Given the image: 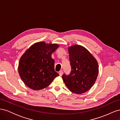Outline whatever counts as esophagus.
I'll return each instance as SVG.
<instances>
[{
  "label": "esophagus",
  "instance_id": "34e87169",
  "mask_svg": "<svg viewBox=\"0 0 120 120\" xmlns=\"http://www.w3.org/2000/svg\"><path fill=\"white\" fill-rule=\"evenodd\" d=\"M59 75H60V76H61V75H63V71H62V70H60V71H59Z\"/></svg>",
  "mask_w": 120,
  "mask_h": 120
}]
</instances>
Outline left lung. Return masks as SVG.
<instances>
[{"instance_id": "8db88e82", "label": "left lung", "mask_w": 120, "mask_h": 120, "mask_svg": "<svg viewBox=\"0 0 120 120\" xmlns=\"http://www.w3.org/2000/svg\"><path fill=\"white\" fill-rule=\"evenodd\" d=\"M71 71L64 74L62 79L71 92L81 94L88 91L95 83L99 66L97 60L84 47L72 45L68 49Z\"/></svg>"}]
</instances>
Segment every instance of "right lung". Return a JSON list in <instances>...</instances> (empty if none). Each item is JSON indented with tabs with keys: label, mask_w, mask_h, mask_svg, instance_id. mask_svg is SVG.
Masks as SVG:
<instances>
[{
	"label": "right lung",
	"mask_w": 120,
	"mask_h": 120,
	"mask_svg": "<svg viewBox=\"0 0 120 120\" xmlns=\"http://www.w3.org/2000/svg\"><path fill=\"white\" fill-rule=\"evenodd\" d=\"M57 44L39 42L31 45L21 57L19 73L24 83L34 90L49 86L59 75L54 71L52 53L59 48Z\"/></svg>",
	"instance_id": "right-lung-1"
}]
</instances>
